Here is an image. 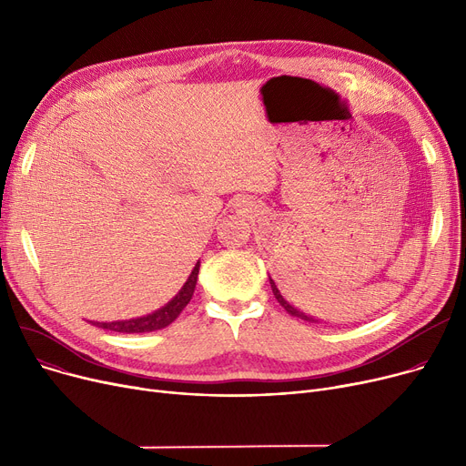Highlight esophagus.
I'll return each mask as SVG.
<instances>
[{"instance_id":"34e87169","label":"esophagus","mask_w":466,"mask_h":466,"mask_svg":"<svg viewBox=\"0 0 466 466\" xmlns=\"http://www.w3.org/2000/svg\"><path fill=\"white\" fill-rule=\"evenodd\" d=\"M241 208H243V209H246V208H249V204H248L246 200H243V202H241Z\"/></svg>"}]
</instances>
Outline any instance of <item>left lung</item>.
Masks as SVG:
<instances>
[{
    "label": "left lung",
    "mask_w": 466,
    "mask_h": 466,
    "mask_svg": "<svg viewBox=\"0 0 466 466\" xmlns=\"http://www.w3.org/2000/svg\"><path fill=\"white\" fill-rule=\"evenodd\" d=\"M270 285H272V292H274V297L278 299V302L287 309V313H290L292 317H299V319H304V321H308V323H319V319H315V317H311V315H306L304 311H300L299 308H295L292 306L290 302H287V299L281 295V290L278 289V285H276V281L270 278Z\"/></svg>",
    "instance_id": "obj_1"
}]
</instances>
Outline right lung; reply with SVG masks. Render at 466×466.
<instances>
[{
    "instance_id": "obj_1",
    "label": "right lung",
    "mask_w": 466,
    "mask_h": 466,
    "mask_svg": "<svg viewBox=\"0 0 466 466\" xmlns=\"http://www.w3.org/2000/svg\"><path fill=\"white\" fill-rule=\"evenodd\" d=\"M198 272H200V260L194 264L192 272L188 276V279L185 281V285L179 289L177 295L171 299L167 304H164L160 309L147 313L141 317H134V319H127V321H111V323H92L100 329H107L113 332H127V334H136V332H153V330H160L167 325L174 323L179 313L185 309V306L190 302L194 289H196V281H198Z\"/></svg>"
}]
</instances>
